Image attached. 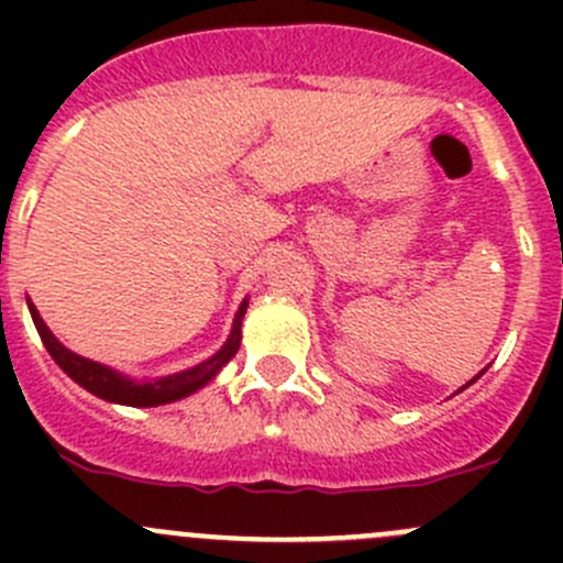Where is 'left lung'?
Masks as SVG:
<instances>
[{"label": "left lung", "instance_id": "obj_1", "mask_svg": "<svg viewBox=\"0 0 563 563\" xmlns=\"http://www.w3.org/2000/svg\"><path fill=\"white\" fill-rule=\"evenodd\" d=\"M482 373H485V371H482ZM482 373H479V376H482ZM479 376H474V378H471V382H468V384H474V382H476V378H479ZM468 384H465V387H468ZM465 387H460V389H465Z\"/></svg>", "mask_w": 563, "mask_h": 563}]
</instances>
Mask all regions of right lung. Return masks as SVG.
I'll return each instance as SVG.
<instances>
[{
  "instance_id": "right-lung-1",
  "label": "right lung",
  "mask_w": 563,
  "mask_h": 563,
  "mask_svg": "<svg viewBox=\"0 0 563 563\" xmlns=\"http://www.w3.org/2000/svg\"><path fill=\"white\" fill-rule=\"evenodd\" d=\"M30 305V313L32 321H35L40 340H43L45 351L51 354V360L87 391H92L95 397L108 402H119V406H135V408H152V406H166V402L181 400V397L192 395L201 387H207L225 365H229L231 356L240 351L242 343V318H245L247 310V299H242L240 310H236L234 323H231V332L229 340L223 343V349L218 354H212L209 360L198 362V365L187 367V371L172 373V376H163V378H130L124 373L113 371V367L100 365V362L87 360V356L76 354V351L65 349L59 340L54 338L45 321L40 318L35 305L26 299Z\"/></svg>"
}]
</instances>
